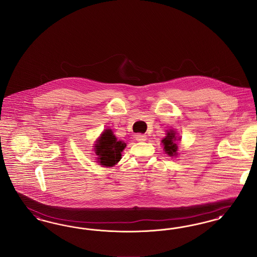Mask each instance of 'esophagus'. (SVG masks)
I'll return each mask as SVG.
<instances>
[{"label": "esophagus", "mask_w": 257, "mask_h": 257, "mask_svg": "<svg viewBox=\"0 0 257 257\" xmlns=\"http://www.w3.org/2000/svg\"><path fill=\"white\" fill-rule=\"evenodd\" d=\"M135 138H136V140L139 141V142H144V141L147 140V136H146L145 134H136V135H135Z\"/></svg>", "instance_id": "34e87169"}]
</instances>
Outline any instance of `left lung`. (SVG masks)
<instances>
[{
    "label": "left lung",
    "mask_w": 257,
    "mask_h": 257,
    "mask_svg": "<svg viewBox=\"0 0 257 257\" xmlns=\"http://www.w3.org/2000/svg\"><path fill=\"white\" fill-rule=\"evenodd\" d=\"M180 140V138L178 137L174 131L168 132L167 136L162 139V144L164 146V151L165 153L169 155V157H175L178 155V141Z\"/></svg>",
    "instance_id": "1"
}]
</instances>
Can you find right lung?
<instances>
[{"instance_id":"add662e5","label":"right lung","mask_w":257,"mask_h":257,"mask_svg":"<svg viewBox=\"0 0 257 257\" xmlns=\"http://www.w3.org/2000/svg\"><path fill=\"white\" fill-rule=\"evenodd\" d=\"M125 143L118 141L111 130H105L95 146V153L98 162L105 167L114 166L121 159V153L125 148Z\"/></svg>"}]
</instances>
